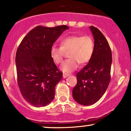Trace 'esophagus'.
Instances as JSON below:
<instances>
[{
    "label": "esophagus",
    "mask_w": 131,
    "mask_h": 131,
    "mask_svg": "<svg viewBox=\"0 0 131 131\" xmlns=\"http://www.w3.org/2000/svg\"><path fill=\"white\" fill-rule=\"evenodd\" d=\"M68 75H69V74L63 73V78L64 79H65V78H67Z\"/></svg>",
    "instance_id": "34e87169"
}]
</instances>
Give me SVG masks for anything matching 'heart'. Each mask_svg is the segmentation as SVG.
<instances>
[{
	"instance_id": "heart-1",
	"label": "heart",
	"mask_w": 131,
	"mask_h": 131,
	"mask_svg": "<svg viewBox=\"0 0 131 131\" xmlns=\"http://www.w3.org/2000/svg\"><path fill=\"white\" fill-rule=\"evenodd\" d=\"M94 41L91 36L72 35L63 39L60 47L53 46L50 50V57L57 64L63 61L64 52H68V57L61 66L63 71L70 72L78 67L79 63L84 64L89 62L94 52Z\"/></svg>"
}]
</instances>
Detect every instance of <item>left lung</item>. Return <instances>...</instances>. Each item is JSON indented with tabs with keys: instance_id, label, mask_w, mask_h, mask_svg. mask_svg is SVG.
<instances>
[{
	"instance_id": "8db88e82",
	"label": "left lung",
	"mask_w": 131,
	"mask_h": 131,
	"mask_svg": "<svg viewBox=\"0 0 131 131\" xmlns=\"http://www.w3.org/2000/svg\"><path fill=\"white\" fill-rule=\"evenodd\" d=\"M94 39L92 58L76 75L72 96L78 103L90 105L98 101L107 89L111 75L112 51L108 42L97 28L90 26Z\"/></svg>"
}]
</instances>
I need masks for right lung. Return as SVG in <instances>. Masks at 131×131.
Segmentation results:
<instances>
[{"label":"right lung","mask_w":131,"mask_h":131,"mask_svg":"<svg viewBox=\"0 0 131 131\" xmlns=\"http://www.w3.org/2000/svg\"><path fill=\"white\" fill-rule=\"evenodd\" d=\"M65 25L54 27L38 26L26 35L16 53L17 80L24 100L37 107L46 106L53 100L55 86L63 72L57 68L50 55L53 42Z\"/></svg>","instance_id":"right-lung-1"}]
</instances>
